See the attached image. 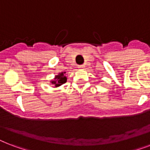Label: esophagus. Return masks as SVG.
<instances>
[{"instance_id":"obj_1","label":"esophagus","mask_w":150,"mask_h":150,"mask_svg":"<svg viewBox=\"0 0 150 150\" xmlns=\"http://www.w3.org/2000/svg\"><path fill=\"white\" fill-rule=\"evenodd\" d=\"M85 66L84 65H79L78 66V68H79V69H82V68H84Z\"/></svg>"}]
</instances>
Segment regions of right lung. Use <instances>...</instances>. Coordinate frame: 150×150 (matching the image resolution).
Instances as JSON below:
<instances>
[{
    "label": "right lung",
    "instance_id": "add662e5",
    "mask_svg": "<svg viewBox=\"0 0 150 150\" xmlns=\"http://www.w3.org/2000/svg\"><path fill=\"white\" fill-rule=\"evenodd\" d=\"M65 72H61L59 75L55 76L54 81H51V84H53L55 87H58L64 83L67 82V77L65 76Z\"/></svg>",
    "mask_w": 150,
    "mask_h": 150
}]
</instances>
